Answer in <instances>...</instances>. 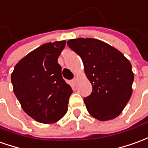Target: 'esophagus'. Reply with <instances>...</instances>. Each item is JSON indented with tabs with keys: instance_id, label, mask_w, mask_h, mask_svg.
<instances>
[{
	"instance_id": "34e87169",
	"label": "esophagus",
	"mask_w": 148,
	"mask_h": 148,
	"mask_svg": "<svg viewBox=\"0 0 148 148\" xmlns=\"http://www.w3.org/2000/svg\"><path fill=\"white\" fill-rule=\"evenodd\" d=\"M77 77H74V79L71 81V83H72V85H74V86H75V85L77 84Z\"/></svg>"
}]
</instances>
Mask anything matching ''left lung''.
Returning a JSON list of instances; mask_svg holds the SVG:
<instances>
[{"label": "left lung", "mask_w": 148, "mask_h": 148, "mask_svg": "<svg viewBox=\"0 0 148 148\" xmlns=\"http://www.w3.org/2000/svg\"><path fill=\"white\" fill-rule=\"evenodd\" d=\"M67 45L81 57L84 71L92 85V93L84 103L92 117L113 119L123 110L132 95L134 73L122 53L94 38H76Z\"/></svg>", "instance_id": "obj_1"}]
</instances>
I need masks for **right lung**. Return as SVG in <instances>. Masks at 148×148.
<instances>
[{"instance_id": "right-lung-1", "label": "right lung", "mask_w": 148, "mask_h": 148, "mask_svg": "<svg viewBox=\"0 0 148 148\" xmlns=\"http://www.w3.org/2000/svg\"><path fill=\"white\" fill-rule=\"evenodd\" d=\"M65 45L66 41L43 44L21 59L11 74L13 92L22 109L38 123H54L68 110L73 90L58 63Z\"/></svg>"}]
</instances>
